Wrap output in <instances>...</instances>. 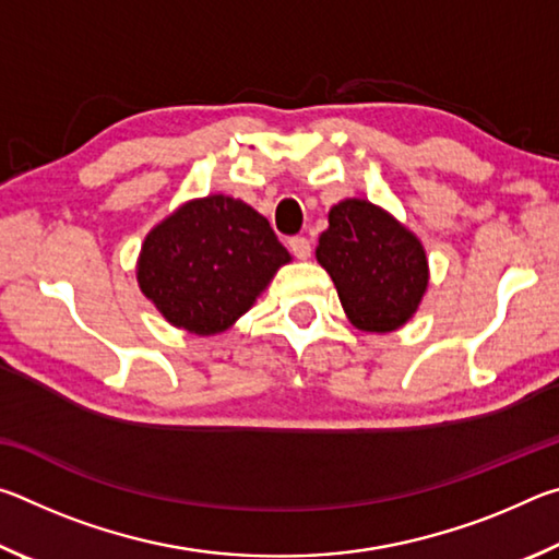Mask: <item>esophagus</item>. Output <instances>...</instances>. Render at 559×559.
Returning <instances> with one entry per match:
<instances>
[{
  "mask_svg": "<svg viewBox=\"0 0 559 559\" xmlns=\"http://www.w3.org/2000/svg\"><path fill=\"white\" fill-rule=\"evenodd\" d=\"M288 249L296 259H308L310 257V241L306 239V236H290Z\"/></svg>",
  "mask_w": 559,
  "mask_h": 559,
  "instance_id": "esophagus-1",
  "label": "esophagus"
}]
</instances>
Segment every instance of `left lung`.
<instances>
[{
  "label": "left lung",
  "instance_id": "left-lung-1",
  "mask_svg": "<svg viewBox=\"0 0 559 559\" xmlns=\"http://www.w3.org/2000/svg\"><path fill=\"white\" fill-rule=\"evenodd\" d=\"M328 222L316 257L333 278L353 325L367 333L404 325L429 283L419 239L365 200L335 204Z\"/></svg>",
  "mask_w": 559,
  "mask_h": 559
}]
</instances>
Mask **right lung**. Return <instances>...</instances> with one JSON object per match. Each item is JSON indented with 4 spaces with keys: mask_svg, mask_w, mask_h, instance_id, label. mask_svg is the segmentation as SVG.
I'll list each match as a JSON object with an SVG mask.
<instances>
[{
    "mask_svg": "<svg viewBox=\"0 0 559 559\" xmlns=\"http://www.w3.org/2000/svg\"><path fill=\"white\" fill-rule=\"evenodd\" d=\"M288 261L259 212L214 194L185 204L147 234L138 281L169 323L214 335L241 318Z\"/></svg>",
    "mask_w": 559,
    "mask_h": 559,
    "instance_id": "right-lung-1",
    "label": "right lung"
}]
</instances>
